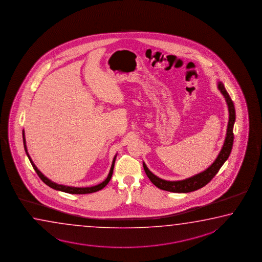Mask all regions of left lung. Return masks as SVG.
Returning <instances> with one entry per match:
<instances>
[{"label": "left lung", "mask_w": 262, "mask_h": 262, "mask_svg": "<svg viewBox=\"0 0 262 262\" xmlns=\"http://www.w3.org/2000/svg\"><path fill=\"white\" fill-rule=\"evenodd\" d=\"M218 89L220 90V92L226 98V101L228 105V111H229V120H228V124H227L226 140H225L224 146L216 158V160H214V162L209 167L208 169H205L203 172L196 174L194 176L188 178L186 180L178 181V182H168V181H165L160 178L157 177L156 175L151 172L149 169H147L146 164L143 162V167L145 169L146 176L148 177L151 182L155 186L160 188L161 190L172 191V192H190V191H196L198 189H201L202 187L205 186L208 182H211V180L216 175V173L219 171V169L222 167L223 164L228 159L231 150H232L233 142H234L233 128H234L235 120V106H234V102L231 100L229 94L226 92V88L221 81L218 82Z\"/></svg>", "instance_id": "left-lung-1"}]
</instances>
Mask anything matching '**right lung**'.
Returning a JSON list of instances; mask_svg holds the SVG:
<instances>
[{"label": "right lung", "mask_w": 262, "mask_h": 262, "mask_svg": "<svg viewBox=\"0 0 262 262\" xmlns=\"http://www.w3.org/2000/svg\"><path fill=\"white\" fill-rule=\"evenodd\" d=\"M23 140H24V146H25V150L27 152V157L31 162L32 166L34 169L36 170V172L37 173L38 177L42 180V182L46 183L48 186L55 189V190H58V191H64V192H68V193H72V194H86V193H92V192H95V191H100L102 190V188L106 186L107 183L109 182V181L111 180L112 175H113V171H114V167H115V162H116V157L113 160V163H112L111 169H110V172L108 174V177L106 178V180L104 182H102V183L95 185L93 187H86V188H77V187H70V186H64V185H59L57 184L55 182H51L50 180H49L48 178L45 177L44 175L42 173L40 172L39 170L37 169L36 167V165L34 164V162L32 161L31 158L29 154L27 153V145H26V138H25V133L23 132Z\"/></svg>", "instance_id": "right-lung-1"}]
</instances>
